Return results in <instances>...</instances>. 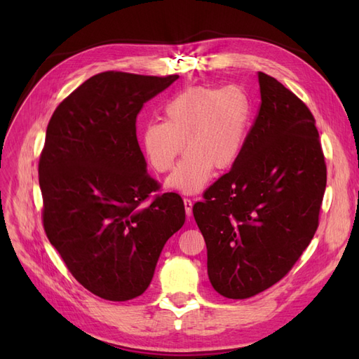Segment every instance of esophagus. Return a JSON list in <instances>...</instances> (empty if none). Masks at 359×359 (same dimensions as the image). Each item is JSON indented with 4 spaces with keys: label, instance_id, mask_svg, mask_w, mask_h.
<instances>
[{
    "label": "esophagus",
    "instance_id": "obj_1",
    "mask_svg": "<svg viewBox=\"0 0 359 359\" xmlns=\"http://www.w3.org/2000/svg\"><path fill=\"white\" fill-rule=\"evenodd\" d=\"M184 208H186L187 217H190L191 212H193V202H191V199H189V198L184 199Z\"/></svg>",
    "mask_w": 359,
    "mask_h": 359
}]
</instances>
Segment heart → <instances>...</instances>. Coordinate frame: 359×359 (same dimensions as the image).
I'll return each instance as SVG.
<instances>
[{
	"label": "heart",
	"mask_w": 359,
	"mask_h": 359,
	"mask_svg": "<svg viewBox=\"0 0 359 359\" xmlns=\"http://www.w3.org/2000/svg\"><path fill=\"white\" fill-rule=\"evenodd\" d=\"M166 121L144 126L140 142L148 165L158 173L172 169L166 187L186 194L201 191L215 169L240 157L253 118L252 97L240 85H196L180 91L163 107Z\"/></svg>",
	"instance_id": "heart-1"
}]
</instances>
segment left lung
Segmentation results:
<instances>
[{"label":"left lung","instance_id":"1","mask_svg":"<svg viewBox=\"0 0 359 359\" xmlns=\"http://www.w3.org/2000/svg\"><path fill=\"white\" fill-rule=\"evenodd\" d=\"M260 107L232 169L193 215L220 295L245 299L283 278L313 240L327 187L316 121L302 100L259 72Z\"/></svg>","mask_w":359,"mask_h":359}]
</instances>
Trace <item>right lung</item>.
I'll return each instance as SVG.
<instances>
[{
	"label": "right lung",
	"instance_id": "right-lung-1",
	"mask_svg": "<svg viewBox=\"0 0 359 359\" xmlns=\"http://www.w3.org/2000/svg\"><path fill=\"white\" fill-rule=\"evenodd\" d=\"M178 74L103 72L53 112L39 161L43 227L79 283L109 301L147 290L163 247L186 222L177 193L156 194L136 137L144 103Z\"/></svg>",
	"mask_w": 359,
	"mask_h": 359
}]
</instances>
